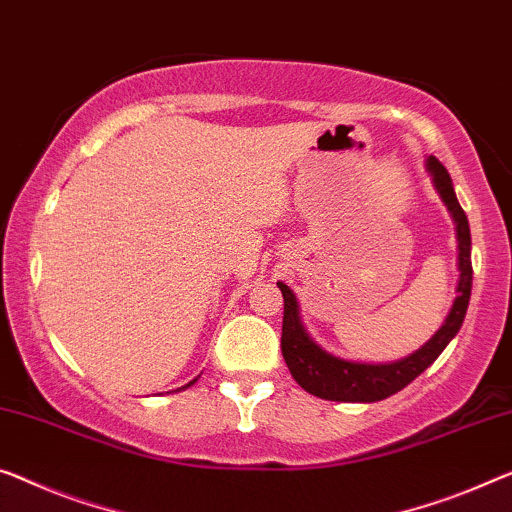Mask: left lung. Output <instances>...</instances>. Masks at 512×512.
<instances>
[{
  "instance_id": "1",
  "label": "left lung",
  "mask_w": 512,
  "mask_h": 512,
  "mask_svg": "<svg viewBox=\"0 0 512 512\" xmlns=\"http://www.w3.org/2000/svg\"><path fill=\"white\" fill-rule=\"evenodd\" d=\"M427 170L432 172L434 186H437L439 195L444 197L448 211L453 213V220L457 225V241H460V282H457V296L451 315L446 317V324L434 333V338L427 342L425 347L418 349L398 363L388 365H365V363H352L342 361L326 354L322 347L308 338L303 331L299 308H296V299L285 282H278L282 299H285V315H282V356L292 377L299 381L303 391L310 395H317L322 400L333 402H377L384 400L388 395L402 391L404 386L411 384L423 370L437 361V356L444 352L448 342L455 338L460 331L467 315L469 299H471V280H474V269H471V232L467 213L457 202L451 174L437 158H427Z\"/></svg>"
}]
</instances>
